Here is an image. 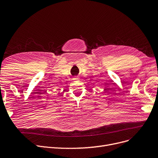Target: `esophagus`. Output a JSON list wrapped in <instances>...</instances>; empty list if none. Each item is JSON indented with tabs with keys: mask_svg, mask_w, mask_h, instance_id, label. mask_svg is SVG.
I'll list each match as a JSON object with an SVG mask.
<instances>
[{
	"mask_svg": "<svg viewBox=\"0 0 158 158\" xmlns=\"http://www.w3.org/2000/svg\"><path fill=\"white\" fill-rule=\"evenodd\" d=\"M78 79H79V77H75L73 78V80H78Z\"/></svg>",
	"mask_w": 158,
	"mask_h": 158,
	"instance_id": "34e87169",
	"label": "esophagus"
}]
</instances>
